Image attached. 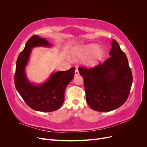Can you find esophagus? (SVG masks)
Masks as SVG:
<instances>
[{"mask_svg": "<svg viewBox=\"0 0 147 147\" xmlns=\"http://www.w3.org/2000/svg\"><path fill=\"white\" fill-rule=\"evenodd\" d=\"M75 76H78V75H79V71L77 69L75 71Z\"/></svg>", "mask_w": 147, "mask_h": 147, "instance_id": "34e87169", "label": "esophagus"}]
</instances>
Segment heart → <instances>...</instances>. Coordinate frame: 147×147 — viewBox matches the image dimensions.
Masks as SVG:
<instances>
[{
    "instance_id": "heart-1",
    "label": "heart",
    "mask_w": 147,
    "mask_h": 147,
    "mask_svg": "<svg viewBox=\"0 0 147 147\" xmlns=\"http://www.w3.org/2000/svg\"><path fill=\"white\" fill-rule=\"evenodd\" d=\"M75 59H82L86 58L84 65L88 67H92L99 64L105 56V51L99 45L96 43L87 44L75 48L72 53Z\"/></svg>"
}]
</instances>
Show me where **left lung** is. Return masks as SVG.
<instances>
[{"label": "left lung", "instance_id": "obj_1", "mask_svg": "<svg viewBox=\"0 0 147 147\" xmlns=\"http://www.w3.org/2000/svg\"><path fill=\"white\" fill-rule=\"evenodd\" d=\"M110 57L92 69L79 67L83 77L88 104L97 112H110L124 104L132 84L126 55L113 40Z\"/></svg>", "mask_w": 147, "mask_h": 147}]
</instances>
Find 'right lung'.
<instances>
[{
	"label": "right lung",
	"mask_w": 147,
	"mask_h": 147,
	"mask_svg": "<svg viewBox=\"0 0 147 147\" xmlns=\"http://www.w3.org/2000/svg\"><path fill=\"white\" fill-rule=\"evenodd\" d=\"M51 47L45 38L34 35L26 42L16 61L15 74L16 90L28 106L40 112H53L59 109L64 103L65 88L74 77L75 68L72 67L67 71L51 73L47 80L40 84H35L29 80L25 69L32 48Z\"/></svg>",
	"instance_id": "right-lung-1"
}]
</instances>
